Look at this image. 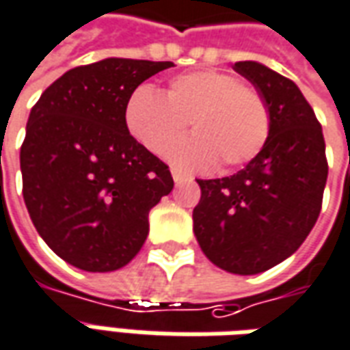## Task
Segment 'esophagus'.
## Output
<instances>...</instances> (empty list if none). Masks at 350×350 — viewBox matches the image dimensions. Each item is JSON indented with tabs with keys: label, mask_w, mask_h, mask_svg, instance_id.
Masks as SVG:
<instances>
[{
	"label": "esophagus",
	"mask_w": 350,
	"mask_h": 350,
	"mask_svg": "<svg viewBox=\"0 0 350 350\" xmlns=\"http://www.w3.org/2000/svg\"><path fill=\"white\" fill-rule=\"evenodd\" d=\"M170 172H172V178H174L176 183H183V182H189V180H191L189 176H185L183 172H180L178 168H172Z\"/></svg>",
	"instance_id": "obj_1"
}]
</instances>
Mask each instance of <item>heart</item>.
I'll use <instances>...</instances> for the list:
<instances>
[{
    "label": "heart",
    "mask_w": 350,
    "mask_h": 350,
    "mask_svg": "<svg viewBox=\"0 0 350 350\" xmlns=\"http://www.w3.org/2000/svg\"><path fill=\"white\" fill-rule=\"evenodd\" d=\"M191 123V140L170 150L176 165L202 170L216 165L227 172L250 163L271 131L265 96L252 85L219 70L180 73L165 96L150 85L133 90L124 106V124L146 150L161 155L182 138Z\"/></svg>",
    "instance_id": "1"
}]
</instances>
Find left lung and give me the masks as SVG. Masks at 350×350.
<instances>
[{
    "instance_id": "obj_1",
    "label": "left lung",
    "mask_w": 350,
    "mask_h": 350,
    "mask_svg": "<svg viewBox=\"0 0 350 350\" xmlns=\"http://www.w3.org/2000/svg\"><path fill=\"white\" fill-rule=\"evenodd\" d=\"M265 96L271 131L263 150L237 174L197 180L193 231L214 265L256 275L292 256L311 233L328 178L326 144L294 81L258 62H234Z\"/></svg>"
}]
</instances>
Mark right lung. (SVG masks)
Listing matches in <instances>:
<instances>
[{
  "mask_svg": "<svg viewBox=\"0 0 350 350\" xmlns=\"http://www.w3.org/2000/svg\"><path fill=\"white\" fill-rule=\"evenodd\" d=\"M172 62L106 58L77 66L31 107L21 148L22 195L49 248L73 267H124L172 191L168 167L124 124L133 90Z\"/></svg>",
  "mask_w": 350,
  "mask_h": 350,
  "instance_id": "obj_1",
  "label": "right lung"
}]
</instances>
